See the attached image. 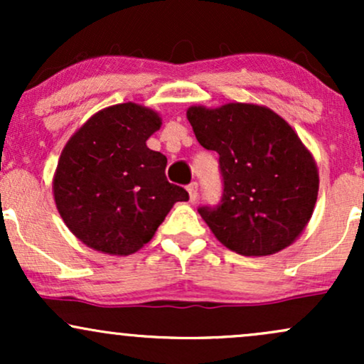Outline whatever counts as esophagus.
<instances>
[{
  "mask_svg": "<svg viewBox=\"0 0 364 364\" xmlns=\"http://www.w3.org/2000/svg\"><path fill=\"white\" fill-rule=\"evenodd\" d=\"M186 190L188 195H190V202H195V200L198 198V185H196V183H190Z\"/></svg>",
  "mask_w": 364,
  "mask_h": 364,
  "instance_id": "34e87169",
  "label": "esophagus"
}]
</instances>
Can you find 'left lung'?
Here are the masks:
<instances>
[{"instance_id":"left-lung-1","label":"left lung","mask_w":364,"mask_h":364,"mask_svg":"<svg viewBox=\"0 0 364 364\" xmlns=\"http://www.w3.org/2000/svg\"><path fill=\"white\" fill-rule=\"evenodd\" d=\"M186 118L203 149L219 154L223 198L198 214L224 246L267 257L294 243L318 196V169L287 121L257 104L191 106Z\"/></svg>"}]
</instances>
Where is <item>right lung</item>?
Listing matches in <instances>:
<instances>
[{
    "label": "right lung",
    "instance_id": "right-lung-1",
    "mask_svg": "<svg viewBox=\"0 0 364 364\" xmlns=\"http://www.w3.org/2000/svg\"><path fill=\"white\" fill-rule=\"evenodd\" d=\"M159 128L156 111L116 104L95 112L65 145L54 202L82 243L121 257L139 252L174 203L190 198L166 178V156L147 147Z\"/></svg>",
    "mask_w": 364,
    "mask_h": 364
}]
</instances>
